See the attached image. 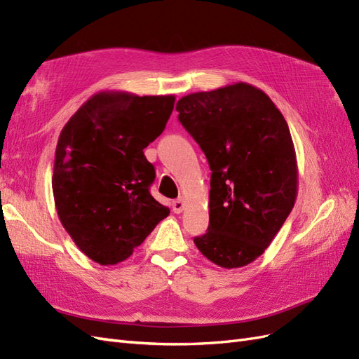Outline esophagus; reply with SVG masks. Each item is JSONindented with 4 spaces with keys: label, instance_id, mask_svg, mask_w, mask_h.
<instances>
[{
    "label": "esophagus",
    "instance_id": "esophagus-1",
    "mask_svg": "<svg viewBox=\"0 0 359 359\" xmlns=\"http://www.w3.org/2000/svg\"><path fill=\"white\" fill-rule=\"evenodd\" d=\"M172 208H173V212L175 214H181L182 210H184V201L182 199H177L172 202Z\"/></svg>",
    "mask_w": 359,
    "mask_h": 359
}]
</instances>
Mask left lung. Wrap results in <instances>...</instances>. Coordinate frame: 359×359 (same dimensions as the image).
I'll return each instance as SVG.
<instances>
[{"label": "left lung", "mask_w": 359, "mask_h": 359, "mask_svg": "<svg viewBox=\"0 0 359 359\" xmlns=\"http://www.w3.org/2000/svg\"><path fill=\"white\" fill-rule=\"evenodd\" d=\"M177 111L212 170L210 226L194 244L222 268L252 264L297 201L298 166L286 119L245 82L184 95Z\"/></svg>", "instance_id": "obj_1"}]
</instances>
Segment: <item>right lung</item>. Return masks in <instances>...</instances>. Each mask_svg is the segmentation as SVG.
<instances>
[{"label":"right lung","instance_id":"add662e5","mask_svg":"<svg viewBox=\"0 0 359 359\" xmlns=\"http://www.w3.org/2000/svg\"><path fill=\"white\" fill-rule=\"evenodd\" d=\"M175 95L102 91L60 133L52 190L64 229L100 265L132 256L169 215L149 193L154 166L144 149L166 127Z\"/></svg>","mask_w":359,"mask_h":359}]
</instances>
